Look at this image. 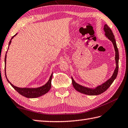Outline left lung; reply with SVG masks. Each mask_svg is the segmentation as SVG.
<instances>
[{
    "mask_svg": "<svg viewBox=\"0 0 128 128\" xmlns=\"http://www.w3.org/2000/svg\"><path fill=\"white\" fill-rule=\"evenodd\" d=\"M104 30L105 32V34L108 39L110 40L112 42L113 46H114L115 51V62H116V68H115L114 73H113L112 76L111 78L105 82L104 83H103L102 85L98 86L96 87L95 88H86V87L83 86L82 85H79L78 83H76L75 81H74L73 78H72V83L73 85L74 88H75L78 92L82 93L86 95H98L100 94L103 93L104 92L107 90V89L109 88L110 85H112L113 81L115 80V79L116 78L118 72V69H119V51H118V49L116 46V40H115V37L112 30H111V29L109 27L107 24L104 25Z\"/></svg>",
    "mask_w": 128,
    "mask_h": 128,
    "instance_id": "obj_1",
    "label": "left lung"
}]
</instances>
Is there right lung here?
<instances>
[{
  "label": "right lung",
  "instance_id": "right-lung-1",
  "mask_svg": "<svg viewBox=\"0 0 128 128\" xmlns=\"http://www.w3.org/2000/svg\"><path fill=\"white\" fill-rule=\"evenodd\" d=\"M17 34V33L14 36L12 37L11 40L9 43V45L10 44L12 40L13 39L14 37ZM9 48V47H8ZM7 53V51H6ZM6 56H5V64H6ZM6 67H5V74H6ZM52 75L53 73H52L51 75H50L49 80L47 82L42 86L39 87V88H18V87L14 86L13 84H11V82L9 81L8 79H7V81H8V82L10 84L11 86L13 87V88L15 89V90L17 91V92L20 94L21 95L24 96L26 98H36L38 97H40V96H42L44 95L45 94L48 92V91L50 90V88H51V81H52Z\"/></svg>",
  "mask_w": 128,
  "mask_h": 128
}]
</instances>
